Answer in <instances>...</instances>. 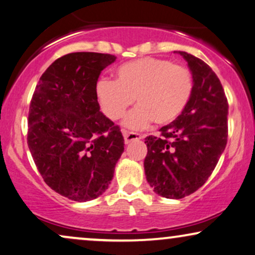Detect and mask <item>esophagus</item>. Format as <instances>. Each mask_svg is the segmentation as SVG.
<instances>
[{
	"instance_id": "esophagus-1",
	"label": "esophagus",
	"mask_w": 255,
	"mask_h": 255,
	"mask_svg": "<svg viewBox=\"0 0 255 255\" xmlns=\"http://www.w3.org/2000/svg\"><path fill=\"white\" fill-rule=\"evenodd\" d=\"M122 134H124V138H125V143L126 144L130 143L131 141L141 140V138H142V135L137 134V133H131V131H127L125 129H122Z\"/></svg>"
}]
</instances>
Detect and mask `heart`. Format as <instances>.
<instances>
[{
    "label": "heart",
    "instance_id": "b5f03b06",
    "mask_svg": "<svg viewBox=\"0 0 255 255\" xmlns=\"http://www.w3.org/2000/svg\"><path fill=\"white\" fill-rule=\"evenodd\" d=\"M117 79H101L97 96L104 113L112 120L125 114L133 104L137 105L124 124L141 129L151 121L164 126L177 119L192 92V76L184 66L168 59L142 58L117 70Z\"/></svg>",
    "mask_w": 255,
    "mask_h": 255
}]
</instances>
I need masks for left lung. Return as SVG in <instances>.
I'll list each match as a JSON object with an SVG mask.
<instances>
[{
	"instance_id": "obj_1",
	"label": "left lung",
	"mask_w": 255,
	"mask_h": 255,
	"mask_svg": "<svg viewBox=\"0 0 255 255\" xmlns=\"http://www.w3.org/2000/svg\"><path fill=\"white\" fill-rule=\"evenodd\" d=\"M192 92L179 117L147 136L144 172L157 195L181 199L198 190L215 170L227 143L229 104L211 67L184 51Z\"/></svg>"
}]
</instances>
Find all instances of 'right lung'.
Here are the masks:
<instances>
[{
    "label": "right lung",
    "instance_id": "1",
    "mask_svg": "<svg viewBox=\"0 0 255 255\" xmlns=\"http://www.w3.org/2000/svg\"><path fill=\"white\" fill-rule=\"evenodd\" d=\"M108 53L73 52L51 64L39 78L28 118V145L44 182L74 202L106 191L125 150L119 126L98 103L101 71L115 62Z\"/></svg>",
    "mask_w": 255,
    "mask_h": 255
}]
</instances>
